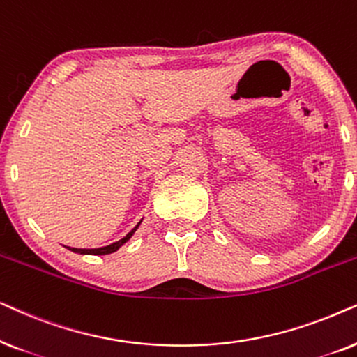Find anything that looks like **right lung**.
<instances>
[{
	"label": "right lung",
	"mask_w": 357,
	"mask_h": 357,
	"mask_svg": "<svg viewBox=\"0 0 357 357\" xmlns=\"http://www.w3.org/2000/svg\"><path fill=\"white\" fill-rule=\"evenodd\" d=\"M140 222H142V220H140ZM140 222L137 223V225H135L134 228H132L129 234L123 236V238L116 241V243H111V245H107V246H102V248H91V250H88V248H70V246H66V248L73 251V253H79V255H109V253H114V251H117L119 248H121V246H122L123 243H126V241H129V240L132 238V235L135 234V230H137V228H139Z\"/></svg>",
	"instance_id": "add662e5"
}]
</instances>
